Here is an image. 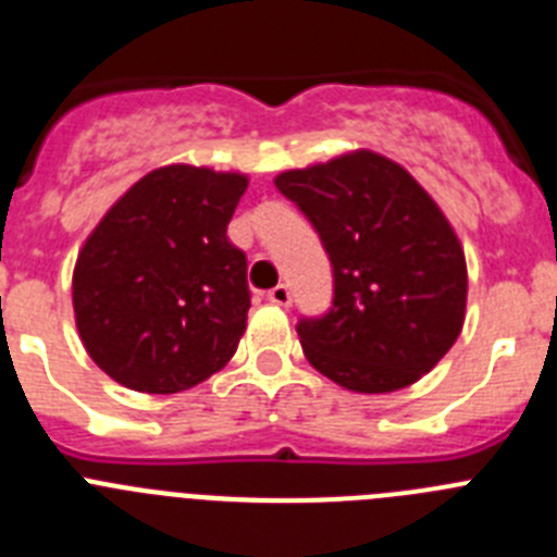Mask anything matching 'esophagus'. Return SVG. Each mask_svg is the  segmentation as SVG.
I'll return each mask as SVG.
<instances>
[{"label": "esophagus", "instance_id": "34e87169", "mask_svg": "<svg viewBox=\"0 0 557 557\" xmlns=\"http://www.w3.org/2000/svg\"><path fill=\"white\" fill-rule=\"evenodd\" d=\"M268 301L275 304V307H289L293 304V293H289L287 284H278V287H273L268 293Z\"/></svg>", "mask_w": 557, "mask_h": 557}]
</instances>
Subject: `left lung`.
Instances as JSON below:
<instances>
[{
	"mask_svg": "<svg viewBox=\"0 0 557 557\" xmlns=\"http://www.w3.org/2000/svg\"><path fill=\"white\" fill-rule=\"evenodd\" d=\"M321 234L334 304L298 323L309 366L354 393L410 387L444 359L466 321L469 273L430 191L373 150L275 175Z\"/></svg>",
	"mask_w": 557,
	"mask_h": 557,
	"instance_id": "obj_1",
	"label": "left lung"
}]
</instances>
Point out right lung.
<instances>
[{
  "mask_svg": "<svg viewBox=\"0 0 557 557\" xmlns=\"http://www.w3.org/2000/svg\"><path fill=\"white\" fill-rule=\"evenodd\" d=\"M243 172H147L86 236L72 307L88 357L136 393H181L234 357L248 326V259L228 243Z\"/></svg>",
  "mask_w": 557,
  "mask_h": 557,
  "instance_id": "obj_1",
  "label": "right lung"
}]
</instances>
